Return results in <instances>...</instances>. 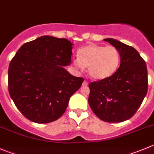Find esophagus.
Wrapping results in <instances>:
<instances>
[{
    "mask_svg": "<svg viewBox=\"0 0 154 154\" xmlns=\"http://www.w3.org/2000/svg\"><path fill=\"white\" fill-rule=\"evenodd\" d=\"M87 85H88V82L86 81V80H84L83 83V86H87Z\"/></svg>",
    "mask_w": 154,
    "mask_h": 154,
    "instance_id": "1",
    "label": "esophagus"
}]
</instances>
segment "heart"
Segmentation results:
<instances>
[{
    "instance_id": "obj_1",
    "label": "heart",
    "mask_w": 154,
    "mask_h": 154,
    "mask_svg": "<svg viewBox=\"0 0 154 154\" xmlns=\"http://www.w3.org/2000/svg\"><path fill=\"white\" fill-rule=\"evenodd\" d=\"M78 58L72 60L78 69L88 68V74L94 80H104L113 75L120 63V52L113 46L90 44L78 50Z\"/></svg>"
}]
</instances>
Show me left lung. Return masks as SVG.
Returning a JSON list of instances; mask_svg holds the SVG:
<instances>
[{
	"label": "left lung",
	"instance_id": "8db88e82",
	"mask_svg": "<svg viewBox=\"0 0 154 154\" xmlns=\"http://www.w3.org/2000/svg\"><path fill=\"white\" fill-rule=\"evenodd\" d=\"M120 52V65L110 77L89 83V106L101 120L120 123L130 119L141 106L147 92V69L133 47L106 38Z\"/></svg>",
	"mask_w": 154,
	"mask_h": 154
}]
</instances>
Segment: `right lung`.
I'll return each mask as SVG.
<instances>
[{"label": "right lung", "instance_id": "add662e5", "mask_svg": "<svg viewBox=\"0 0 154 154\" xmlns=\"http://www.w3.org/2000/svg\"><path fill=\"white\" fill-rule=\"evenodd\" d=\"M65 38L41 36L24 44L10 63L8 89L16 107L37 123L58 120L84 79L65 68L71 62L72 46Z\"/></svg>", "mask_w": 154, "mask_h": 154}]
</instances>
